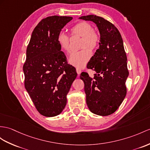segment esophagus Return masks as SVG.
<instances>
[{
    "mask_svg": "<svg viewBox=\"0 0 150 150\" xmlns=\"http://www.w3.org/2000/svg\"><path fill=\"white\" fill-rule=\"evenodd\" d=\"M76 72H77V73H78V75L81 74V69H79V68H76Z\"/></svg>",
    "mask_w": 150,
    "mask_h": 150,
    "instance_id": "1",
    "label": "esophagus"
}]
</instances>
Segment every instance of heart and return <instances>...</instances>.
<instances>
[{"label": "heart", "mask_w": 150, "mask_h": 150, "mask_svg": "<svg viewBox=\"0 0 150 150\" xmlns=\"http://www.w3.org/2000/svg\"><path fill=\"white\" fill-rule=\"evenodd\" d=\"M71 35H78L81 38L80 47L83 48L78 52H72L69 58V62L73 66L78 68L85 67L92 57L91 50L97 49L100 43V36L93 30V27L86 21H81L72 26L70 30ZM57 42L61 49L66 52L70 50L69 37L64 32H60L57 36Z\"/></svg>", "instance_id": "b5f03b06"}]
</instances>
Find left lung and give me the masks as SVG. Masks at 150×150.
Wrapping results in <instances>:
<instances>
[{
  "mask_svg": "<svg viewBox=\"0 0 150 150\" xmlns=\"http://www.w3.org/2000/svg\"><path fill=\"white\" fill-rule=\"evenodd\" d=\"M79 19L92 21L100 32L99 48L87 64L96 71L93 78L82 72L86 104L90 111L100 116L115 112L127 93L125 82L129 76L127 58L121 34L114 25L96 15L83 16Z\"/></svg>",
  "mask_w": 150,
  "mask_h": 150,
  "instance_id": "left-lung-1",
  "label": "left lung"
}]
</instances>
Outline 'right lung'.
<instances>
[{"label": "right lung", "instance_id": "1", "mask_svg": "<svg viewBox=\"0 0 150 150\" xmlns=\"http://www.w3.org/2000/svg\"><path fill=\"white\" fill-rule=\"evenodd\" d=\"M70 16L44 18L33 30L23 70L25 87L40 114L52 117L62 112L74 81L76 69L67 64L57 36Z\"/></svg>", "mask_w": 150, "mask_h": 150}]
</instances>
